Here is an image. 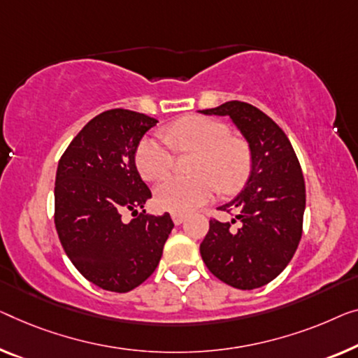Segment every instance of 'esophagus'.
I'll use <instances>...</instances> for the list:
<instances>
[{
	"instance_id": "34e87169",
	"label": "esophagus",
	"mask_w": 358,
	"mask_h": 358,
	"mask_svg": "<svg viewBox=\"0 0 358 358\" xmlns=\"http://www.w3.org/2000/svg\"><path fill=\"white\" fill-rule=\"evenodd\" d=\"M172 220L175 225H181L185 222V213H178V212H172Z\"/></svg>"
}]
</instances>
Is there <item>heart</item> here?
I'll return each mask as SVG.
<instances>
[{
	"instance_id": "1",
	"label": "heart",
	"mask_w": 358,
	"mask_h": 358,
	"mask_svg": "<svg viewBox=\"0 0 358 358\" xmlns=\"http://www.w3.org/2000/svg\"><path fill=\"white\" fill-rule=\"evenodd\" d=\"M165 138L180 152H196L191 178L170 177L156 188L159 207L170 212H191L206 204L217 191L231 193L246 180L250 149L241 138L230 136L223 122L201 115L183 117L165 128ZM175 154L159 136L140 141L135 164L141 177L161 180L173 167Z\"/></svg>"
}]
</instances>
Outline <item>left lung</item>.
Segmentation results:
<instances>
[{"label": "left lung", "instance_id": "obj_1", "mask_svg": "<svg viewBox=\"0 0 358 358\" xmlns=\"http://www.w3.org/2000/svg\"><path fill=\"white\" fill-rule=\"evenodd\" d=\"M207 115H228L246 138L252 159L246 188L218 210L231 222L210 218L201 255L213 276L236 289H255L275 280L302 236L306 183L286 133L252 104L228 101Z\"/></svg>", "mask_w": 358, "mask_h": 358}]
</instances>
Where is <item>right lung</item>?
<instances>
[{"label": "right lung", "instance_id": "1", "mask_svg": "<svg viewBox=\"0 0 358 358\" xmlns=\"http://www.w3.org/2000/svg\"><path fill=\"white\" fill-rule=\"evenodd\" d=\"M156 119L128 109L101 112L64 151L56 172L55 223L76 268L93 285L128 292L159 265L173 222L170 213H138L151 191L135 154ZM136 215L124 222L121 213Z\"/></svg>", "mask_w": 358, "mask_h": 358}]
</instances>
